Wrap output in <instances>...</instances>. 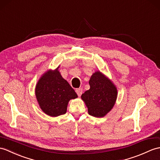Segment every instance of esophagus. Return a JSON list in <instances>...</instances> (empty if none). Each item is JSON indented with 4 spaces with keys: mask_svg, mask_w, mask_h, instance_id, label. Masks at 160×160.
Segmentation results:
<instances>
[{
    "mask_svg": "<svg viewBox=\"0 0 160 160\" xmlns=\"http://www.w3.org/2000/svg\"><path fill=\"white\" fill-rule=\"evenodd\" d=\"M76 93L78 94V95L80 96L82 95V92H83V91H82V88H76Z\"/></svg>",
    "mask_w": 160,
    "mask_h": 160,
    "instance_id": "esophagus-1",
    "label": "esophagus"
}]
</instances>
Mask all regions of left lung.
<instances>
[{"instance_id": "8db88e82", "label": "left lung", "mask_w": 160, "mask_h": 160, "mask_svg": "<svg viewBox=\"0 0 160 160\" xmlns=\"http://www.w3.org/2000/svg\"><path fill=\"white\" fill-rule=\"evenodd\" d=\"M90 88L81 98L88 108V114L103 117L112 108L117 98L116 87L100 72L94 73L89 80Z\"/></svg>"}]
</instances>
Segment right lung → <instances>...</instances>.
<instances>
[{
	"instance_id": "add662e5",
	"label": "right lung",
	"mask_w": 160,
	"mask_h": 160,
	"mask_svg": "<svg viewBox=\"0 0 160 160\" xmlns=\"http://www.w3.org/2000/svg\"><path fill=\"white\" fill-rule=\"evenodd\" d=\"M58 69L44 73L35 88L40 108L50 117L65 114L69 100L78 98L75 91L62 78Z\"/></svg>"
}]
</instances>
